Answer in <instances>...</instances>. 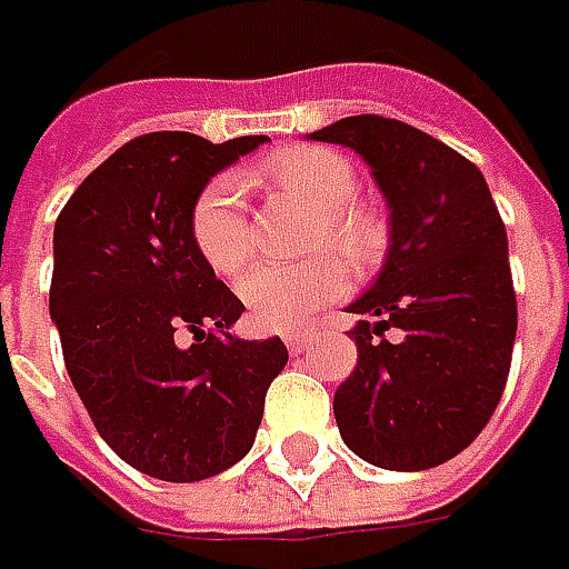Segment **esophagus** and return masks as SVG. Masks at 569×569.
I'll use <instances>...</instances> for the list:
<instances>
[{
    "label": "esophagus",
    "instance_id": "obj_1",
    "mask_svg": "<svg viewBox=\"0 0 569 569\" xmlns=\"http://www.w3.org/2000/svg\"><path fill=\"white\" fill-rule=\"evenodd\" d=\"M313 329H291V332H284L281 339H284V345L291 348V351H303V348H310V341H313Z\"/></svg>",
    "mask_w": 569,
    "mask_h": 569
}]
</instances>
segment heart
<instances>
[{
	"label": "heart",
	"mask_w": 569,
	"mask_h": 569,
	"mask_svg": "<svg viewBox=\"0 0 569 569\" xmlns=\"http://www.w3.org/2000/svg\"><path fill=\"white\" fill-rule=\"evenodd\" d=\"M266 187L317 214L310 243L339 250L355 269H367L386 247V224L355 196L358 167L345 154L319 144H297L272 154L256 173ZM189 233L208 269L233 278L252 259V233L243 187L233 173L211 177L189 214ZM348 272L339 256H317L300 266H256L237 284L250 319L259 329H291L313 310L339 300Z\"/></svg>",
	"instance_id": "obj_1"
}]
</instances>
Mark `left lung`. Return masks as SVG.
<instances>
[{
    "label": "left lung",
    "instance_id": "left-lung-1",
    "mask_svg": "<svg viewBox=\"0 0 569 569\" xmlns=\"http://www.w3.org/2000/svg\"><path fill=\"white\" fill-rule=\"evenodd\" d=\"M310 139L355 148L389 202L386 266L348 307L361 322L336 389L341 440L380 469H433L485 430L510 377L507 228L481 170L408 122L361 113Z\"/></svg>",
    "mask_w": 569,
    "mask_h": 569
}]
</instances>
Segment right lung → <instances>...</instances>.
I'll use <instances>...</instances> for the list:
<instances>
[{"label":"right lung","mask_w":569,"mask_h":569,"mask_svg":"<svg viewBox=\"0 0 569 569\" xmlns=\"http://www.w3.org/2000/svg\"><path fill=\"white\" fill-rule=\"evenodd\" d=\"M269 142L148 132L84 177L53 230L50 317L107 447L161 481H202L250 452L281 339H233L247 310L199 256L189 214L208 180Z\"/></svg>","instance_id":"add662e5"}]
</instances>
